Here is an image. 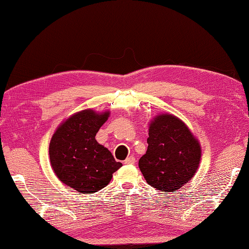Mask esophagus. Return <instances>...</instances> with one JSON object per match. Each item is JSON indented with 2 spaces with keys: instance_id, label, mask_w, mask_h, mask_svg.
Returning a JSON list of instances; mask_svg holds the SVG:
<instances>
[{
  "instance_id": "34e87169",
  "label": "esophagus",
  "mask_w": 249,
  "mask_h": 249,
  "mask_svg": "<svg viewBox=\"0 0 249 249\" xmlns=\"http://www.w3.org/2000/svg\"><path fill=\"white\" fill-rule=\"evenodd\" d=\"M135 161H136L135 157L134 156H129V157H127L124 160V163H125V165H133V163H135Z\"/></svg>"
}]
</instances>
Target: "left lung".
Returning a JSON list of instances; mask_svg holds the SVG:
<instances>
[{
	"mask_svg": "<svg viewBox=\"0 0 249 249\" xmlns=\"http://www.w3.org/2000/svg\"><path fill=\"white\" fill-rule=\"evenodd\" d=\"M147 144L146 153L139 160V168L152 187L176 192L197 172L200 143L176 115L161 113L150 122Z\"/></svg>",
	"mask_w": 249,
	"mask_h": 249,
	"instance_id": "1",
	"label": "left lung"
}]
</instances>
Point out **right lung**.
I'll return each mask as SVG.
<instances>
[{"label": "right lung", "instance_id": "add662e5", "mask_svg": "<svg viewBox=\"0 0 249 249\" xmlns=\"http://www.w3.org/2000/svg\"><path fill=\"white\" fill-rule=\"evenodd\" d=\"M109 115V111L82 110L63 122L51 138V167L62 183L79 194H94L107 186L122 167L95 139Z\"/></svg>", "mask_w": 249, "mask_h": 249}]
</instances>
